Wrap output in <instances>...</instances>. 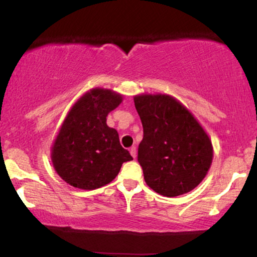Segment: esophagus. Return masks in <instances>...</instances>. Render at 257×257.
<instances>
[{
    "mask_svg": "<svg viewBox=\"0 0 257 257\" xmlns=\"http://www.w3.org/2000/svg\"><path fill=\"white\" fill-rule=\"evenodd\" d=\"M129 151H131V155H132L133 158L137 157V147H135V146L131 147V150H129Z\"/></svg>",
    "mask_w": 257,
    "mask_h": 257,
    "instance_id": "obj_1",
    "label": "esophagus"
}]
</instances>
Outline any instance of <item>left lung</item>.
<instances>
[{
  "label": "left lung",
  "instance_id": "left-lung-1",
  "mask_svg": "<svg viewBox=\"0 0 257 257\" xmlns=\"http://www.w3.org/2000/svg\"><path fill=\"white\" fill-rule=\"evenodd\" d=\"M134 104L144 128L138 161L147 186L164 197L192 191L213 162L214 150L206 132L168 94H139Z\"/></svg>",
  "mask_w": 257,
  "mask_h": 257
}]
</instances>
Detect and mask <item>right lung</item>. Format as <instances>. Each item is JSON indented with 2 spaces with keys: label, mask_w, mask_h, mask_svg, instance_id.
Returning <instances> with one entry per match:
<instances>
[{
  "label": "right lung",
  "mask_w": 257,
  "mask_h": 257,
  "mask_svg": "<svg viewBox=\"0 0 257 257\" xmlns=\"http://www.w3.org/2000/svg\"><path fill=\"white\" fill-rule=\"evenodd\" d=\"M119 93L94 88L79 98L65 117L53 143L51 158L65 182L81 190H95L118 175L133 157L119 144L118 133L106 117L122 102Z\"/></svg>",
  "instance_id": "right-lung-1"
}]
</instances>
